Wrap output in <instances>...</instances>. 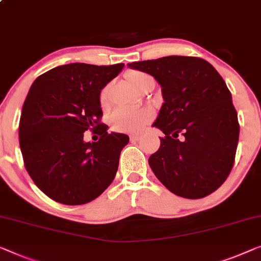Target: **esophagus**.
I'll list each match as a JSON object with an SVG mask.
<instances>
[{
	"mask_svg": "<svg viewBox=\"0 0 261 261\" xmlns=\"http://www.w3.org/2000/svg\"><path fill=\"white\" fill-rule=\"evenodd\" d=\"M141 137H142L141 135H130V139H131L132 142L139 141V139H141Z\"/></svg>",
	"mask_w": 261,
	"mask_h": 261,
	"instance_id": "esophagus-1",
	"label": "esophagus"
}]
</instances>
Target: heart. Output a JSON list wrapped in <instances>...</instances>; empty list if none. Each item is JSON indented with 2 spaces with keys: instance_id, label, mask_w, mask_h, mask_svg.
I'll list each match as a JSON object with an SVG mask.
<instances>
[{
  "instance_id": "heart-1",
  "label": "heart",
  "mask_w": 261,
  "mask_h": 261,
  "mask_svg": "<svg viewBox=\"0 0 261 261\" xmlns=\"http://www.w3.org/2000/svg\"><path fill=\"white\" fill-rule=\"evenodd\" d=\"M127 85L131 89L137 91L138 89L144 87L146 83L153 81L152 77L142 71H129L125 75ZM108 99V89L104 88L100 92V102L106 104ZM151 119L150 111L144 109H129V108H117L112 111L109 117V122L114 130L122 132H137L146 125Z\"/></svg>"
}]
</instances>
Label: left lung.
I'll use <instances>...</instances> for the list:
<instances>
[{"label": "left lung", "instance_id": "obj_1", "mask_svg": "<svg viewBox=\"0 0 261 261\" xmlns=\"http://www.w3.org/2000/svg\"><path fill=\"white\" fill-rule=\"evenodd\" d=\"M127 67L162 87L164 103L152 126L165 136L149 158L155 177L182 198L215 192L231 172L239 139L238 115L223 77L199 57L168 56Z\"/></svg>", "mask_w": 261, "mask_h": 261}]
</instances>
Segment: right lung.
Here are the masks:
<instances>
[{
	"label": "right lung",
	"mask_w": 261,
	"mask_h": 261,
	"mask_svg": "<svg viewBox=\"0 0 261 261\" xmlns=\"http://www.w3.org/2000/svg\"><path fill=\"white\" fill-rule=\"evenodd\" d=\"M123 68L60 65L30 87L19 119V147L31 179L57 203L87 204L114 180L129 136L108 134L99 95ZM88 129L100 135L98 142H84Z\"/></svg>",
	"instance_id": "add662e5"
}]
</instances>
